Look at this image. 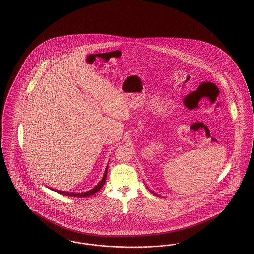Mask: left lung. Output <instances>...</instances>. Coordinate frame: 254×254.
Instances as JSON below:
<instances>
[{
  "label": "left lung",
  "mask_w": 254,
  "mask_h": 254,
  "mask_svg": "<svg viewBox=\"0 0 254 254\" xmlns=\"http://www.w3.org/2000/svg\"><path fill=\"white\" fill-rule=\"evenodd\" d=\"M152 193H153V192H152ZM153 194H154V195H156V196H158L157 194H156V193H153Z\"/></svg>",
  "instance_id": "obj_1"
}]
</instances>
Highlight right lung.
Masks as SVG:
<instances>
[{"mask_svg": "<svg viewBox=\"0 0 254 254\" xmlns=\"http://www.w3.org/2000/svg\"><path fill=\"white\" fill-rule=\"evenodd\" d=\"M107 171H108V165L106 166V169H105L104 174H103V179L100 181V183H99L95 188H93L92 190H90L89 191L84 192V193H71V192L61 191V190H53L57 192V193H59V194H62L64 196L75 197V198H86V197L92 196V195H94L95 193H97V192L99 191V190L103 188V186L104 185V183H105V180H106V177H107Z\"/></svg>", "mask_w": 254, "mask_h": 254, "instance_id": "obj_1", "label": "right lung"}]
</instances>
